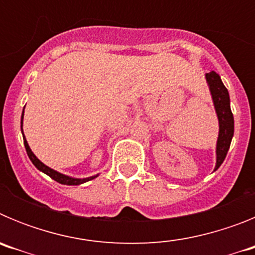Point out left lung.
Wrapping results in <instances>:
<instances>
[{"label": "left lung", "instance_id": "left-lung-1", "mask_svg": "<svg viewBox=\"0 0 255 255\" xmlns=\"http://www.w3.org/2000/svg\"><path fill=\"white\" fill-rule=\"evenodd\" d=\"M212 102L218 120V138L216 143V166L215 171L220 167L226 158L230 144L234 136V116L230 107L229 91L224 85L221 76L216 71L206 74Z\"/></svg>", "mask_w": 255, "mask_h": 255}]
</instances>
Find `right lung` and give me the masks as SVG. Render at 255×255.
Segmentation results:
<instances>
[{
  "mask_svg": "<svg viewBox=\"0 0 255 255\" xmlns=\"http://www.w3.org/2000/svg\"><path fill=\"white\" fill-rule=\"evenodd\" d=\"M22 119H24V110H22L21 121H20V128H21V134H22V139H24V145H25L26 153H28V157L30 158L31 163L34 164L38 170L42 171V172L46 173V175H48L51 179H53L55 181L60 182V184H62V185H80V184H84V182H87V181H91V180L96 179V177L98 176V173H97V175H93V176L83 177V179H80V177H71V176H67V175H64V173L58 172V171L53 170V168L48 167L47 164H44L43 162L40 161V159H38L37 155L33 153V150H31L30 147H29L25 135H24V131H22Z\"/></svg>",
  "mask_w": 255,
  "mask_h": 255,
  "instance_id": "add662e5",
  "label": "right lung"
}]
</instances>
